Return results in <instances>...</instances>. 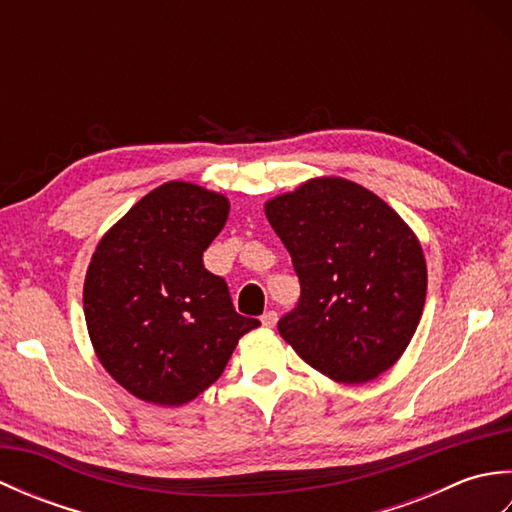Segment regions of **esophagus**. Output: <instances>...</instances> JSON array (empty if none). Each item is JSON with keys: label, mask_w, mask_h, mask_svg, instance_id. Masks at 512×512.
<instances>
[{"label": "esophagus", "mask_w": 512, "mask_h": 512, "mask_svg": "<svg viewBox=\"0 0 512 512\" xmlns=\"http://www.w3.org/2000/svg\"><path fill=\"white\" fill-rule=\"evenodd\" d=\"M262 323H264V328H273V325L277 323V312L275 310L264 312L262 314Z\"/></svg>", "instance_id": "34e87169"}]
</instances>
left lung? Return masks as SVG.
Masks as SVG:
<instances>
[{
  "label": "left lung",
  "instance_id": "obj_1",
  "mask_svg": "<svg viewBox=\"0 0 512 512\" xmlns=\"http://www.w3.org/2000/svg\"><path fill=\"white\" fill-rule=\"evenodd\" d=\"M264 211L301 284L297 308L277 323L284 341L339 383L387 372L427 297L418 237L387 202L343 178L308 180Z\"/></svg>",
  "mask_w": 512,
  "mask_h": 512
}]
</instances>
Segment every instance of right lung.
Here are the masks:
<instances>
[{
	"instance_id": "obj_1",
	"label": "right lung",
	"mask_w": 512,
	"mask_h": 512,
	"mask_svg": "<svg viewBox=\"0 0 512 512\" xmlns=\"http://www.w3.org/2000/svg\"><path fill=\"white\" fill-rule=\"evenodd\" d=\"M226 217L224 195L173 180L138 200L94 250L85 323L101 365L140 400H193L259 325L235 312L226 281L202 262Z\"/></svg>"
}]
</instances>
